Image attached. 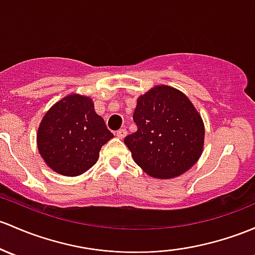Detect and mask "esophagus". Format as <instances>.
<instances>
[{
    "label": "esophagus",
    "mask_w": 255,
    "mask_h": 255,
    "mask_svg": "<svg viewBox=\"0 0 255 255\" xmlns=\"http://www.w3.org/2000/svg\"><path fill=\"white\" fill-rule=\"evenodd\" d=\"M126 134H127V130H126L125 128H121V129H119L116 132V136H117V138H120V139L125 138Z\"/></svg>",
    "instance_id": "esophagus-1"
}]
</instances>
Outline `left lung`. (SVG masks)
Returning a JSON list of instances; mask_svg holds the SVG:
<instances>
[{
	"label": "left lung",
	"instance_id": "1",
	"mask_svg": "<svg viewBox=\"0 0 255 255\" xmlns=\"http://www.w3.org/2000/svg\"><path fill=\"white\" fill-rule=\"evenodd\" d=\"M136 130L125 138L135 163L155 178L177 177L199 160L204 123L188 98L168 85H156L136 100Z\"/></svg>",
	"mask_w": 255,
	"mask_h": 255
}]
</instances>
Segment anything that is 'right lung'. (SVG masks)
Wrapping results in <instances>:
<instances>
[{
  "instance_id": "1",
  "label": "right lung",
  "mask_w": 255,
  "mask_h": 255,
  "mask_svg": "<svg viewBox=\"0 0 255 255\" xmlns=\"http://www.w3.org/2000/svg\"><path fill=\"white\" fill-rule=\"evenodd\" d=\"M114 134L88 96L71 94L45 114L36 135L37 149L50 168L63 176H79L94 166L101 146Z\"/></svg>"
}]
</instances>
